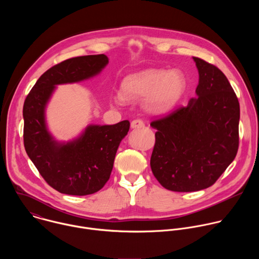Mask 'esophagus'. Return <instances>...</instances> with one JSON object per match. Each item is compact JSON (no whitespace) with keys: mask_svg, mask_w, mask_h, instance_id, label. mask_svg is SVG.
Returning <instances> with one entry per match:
<instances>
[{"mask_svg":"<svg viewBox=\"0 0 259 259\" xmlns=\"http://www.w3.org/2000/svg\"><path fill=\"white\" fill-rule=\"evenodd\" d=\"M131 127L133 129H136V128H142L144 127V122L141 120V119H135L131 122Z\"/></svg>","mask_w":259,"mask_h":259,"instance_id":"obj_1","label":"esophagus"}]
</instances>
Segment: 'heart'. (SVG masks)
Wrapping results in <instances>:
<instances>
[{"mask_svg": "<svg viewBox=\"0 0 259 259\" xmlns=\"http://www.w3.org/2000/svg\"><path fill=\"white\" fill-rule=\"evenodd\" d=\"M186 80L178 70L151 68L139 71L124 79L121 85V96L116 102L125 99L146 97L145 105L152 112L161 113L171 108L182 95Z\"/></svg>", "mask_w": 259, "mask_h": 259, "instance_id": "heart-1", "label": "heart"}]
</instances>
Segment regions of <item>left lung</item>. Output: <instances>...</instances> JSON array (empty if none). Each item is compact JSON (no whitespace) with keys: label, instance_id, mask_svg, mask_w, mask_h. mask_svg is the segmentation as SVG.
<instances>
[{"label":"left lung","instance_id":"1","mask_svg":"<svg viewBox=\"0 0 259 259\" xmlns=\"http://www.w3.org/2000/svg\"><path fill=\"white\" fill-rule=\"evenodd\" d=\"M199 70L197 98L158 117L151 168L172 192H197L216 182L239 149L240 103L225 73L194 57Z\"/></svg>","mask_w":259,"mask_h":259}]
</instances>
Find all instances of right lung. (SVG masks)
I'll list each match as a JSON object with an SVG mask.
<instances>
[{
  "instance_id": "add662e5",
  "label": "right lung",
  "mask_w": 259,
  "mask_h": 259,
  "mask_svg": "<svg viewBox=\"0 0 259 259\" xmlns=\"http://www.w3.org/2000/svg\"><path fill=\"white\" fill-rule=\"evenodd\" d=\"M107 62L104 54L66 59L46 70L24 100V149L45 181L61 194L86 196L104 187L130 123L125 120L115 125H91L77 140L61 144L46 129L45 105L55 85L93 77Z\"/></svg>"
}]
</instances>
